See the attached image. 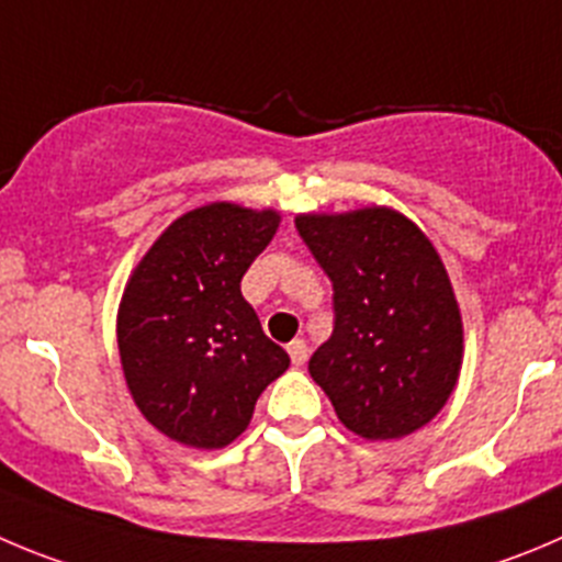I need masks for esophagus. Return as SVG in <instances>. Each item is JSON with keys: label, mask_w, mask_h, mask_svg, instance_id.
I'll list each match as a JSON object with an SVG mask.
<instances>
[{"label": "esophagus", "mask_w": 562, "mask_h": 562, "mask_svg": "<svg viewBox=\"0 0 562 562\" xmlns=\"http://www.w3.org/2000/svg\"><path fill=\"white\" fill-rule=\"evenodd\" d=\"M288 355H291V363L293 366H305V360H307V344L305 340H291V344H288Z\"/></svg>", "instance_id": "esophagus-1"}]
</instances>
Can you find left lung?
<instances>
[{"label":"left lung","instance_id":"1","mask_svg":"<svg viewBox=\"0 0 562 562\" xmlns=\"http://www.w3.org/2000/svg\"><path fill=\"white\" fill-rule=\"evenodd\" d=\"M296 229L335 291V329L313 352L311 376L360 438L422 429L463 366V318L432 240L380 204L299 213Z\"/></svg>","mask_w":562,"mask_h":562}]
</instances>
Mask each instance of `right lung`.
Masks as SVG:
<instances>
[{"mask_svg": "<svg viewBox=\"0 0 562 562\" xmlns=\"http://www.w3.org/2000/svg\"><path fill=\"white\" fill-rule=\"evenodd\" d=\"M277 227L271 207H193L162 229L124 285L115 318L124 380L140 416L182 447L233 443L257 396L291 366L240 293Z\"/></svg>", "mask_w": 562, "mask_h": 562, "instance_id": "right-lung-1", "label": "right lung"}]
</instances>
